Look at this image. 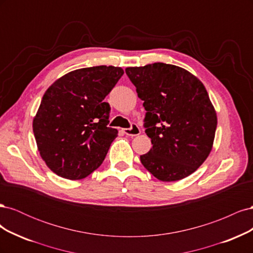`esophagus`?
<instances>
[{
    "instance_id": "1",
    "label": "esophagus",
    "mask_w": 253,
    "mask_h": 253,
    "mask_svg": "<svg viewBox=\"0 0 253 253\" xmlns=\"http://www.w3.org/2000/svg\"><path fill=\"white\" fill-rule=\"evenodd\" d=\"M124 132H125V134L127 135V136H137V135L140 134V128H139L138 126L133 124L131 127L125 128Z\"/></svg>"
}]
</instances>
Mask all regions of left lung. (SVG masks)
I'll return each instance as SVG.
<instances>
[{"label": "left lung", "mask_w": 253, "mask_h": 253, "mask_svg": "<svg viewBox=\"0 0 253 253\" xmlns=\"http://www.w3.org/2000/svg\"><path fill=\"white\" fill-rule=\"evenodd\" d=\"M126 73L143 101V126L153 144L141 164L162 181L187 177L209 156L217 126L204 84L183 68L160 62Z\"/></svg>", "instance_id": "8db88e82"}]
</instances>
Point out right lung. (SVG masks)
<instances>
[{"mask_svg": "<svg viewBox=\"0 0 253 253\" xmlns=\"http://www.w3.org/2000/svg\"><path fill=\"white\" fill-rule=\"evenodd\" d=\"M121 67L93 66L64 75L45 91L33 121L38 150L61 177H86L104 160L118 131L108 126L104 98L124 75Z\"/></svg>", "mask_w": 253, "mask_h": 253, "instance_id": "add662e5", "label": "right lung"}]
</instances>
